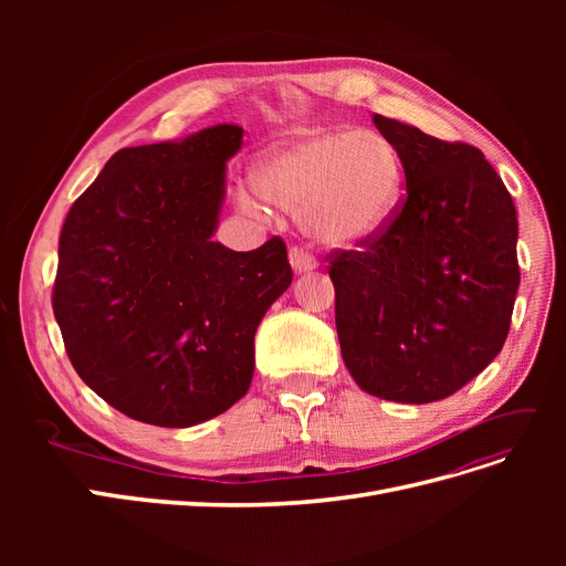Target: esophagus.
<instances>
[{
    "instance_id": "esophagus-1",
    "label": "esophagus",
    "mask_w": 566,
    "mask_h": 566,
    "mask_svg": "<svg viewBox=\"0 0 566 566\" xmlns=\"http://www.w3.org/2000/svg\"><path fill=\"white\" fill-rule=\"evenodd\" d=\"M290 264H293L295 273L312 271V269H316V256L310 250L293 245V248H290Z\"/></svg>"
}]
</instances>
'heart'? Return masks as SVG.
Segmentation results:
<instances>
[{"instance_id":"obj_1","label":"heart","mask_w":566,"mask_h":566,"mask_svg":"<svg viewBox=\"0 0 566 566\" xmlns=\"http://www.w3.org/2000/svg\"><path fill=\"white\" fill-rule=\"evenodd\" d=\"M397 148L370 129H331L271 153L254 172L262 198L302 217L321 243L352 245L378 233L401 198ZM243 210L260 214L256 198L241 193Z\"/></svg>"}]
</instances>
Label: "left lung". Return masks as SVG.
<instances>
[{"label":"left lung","instance_id":"1","mask_svg":"<svg viewBox=\"0 0 566 566\" xmlns=\"http://www.w3.org/2000/svg\"><path fill=\"white\" fill-rule=\"evenodd\" d=\"M406 193L358 250H333L339 349L373 397H451L503 349L520 287L517 210L484 153L373 117Z\"/></svg>","mask_w":566,"mask_h":566}]
</instances>
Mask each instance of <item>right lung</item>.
<instances>
[{
	"mask_svg": "<svg viewBox=\"0 0 566 566\" xmlns=\"http://www.w3.org/2000/svg\"><path fill=\"white\" fill-rule=\"evenodd\" d=\"M243 129L117 150L67 212L51 306L80 378L132 420L191 427L250 387L254 333L293 283L283 238L212 241Z\"/></svg>",
	"mask_w": 566,
	"mask_h": 566,
	"instance_id": "1",
	"label": "right lung"
}]
</instances>
